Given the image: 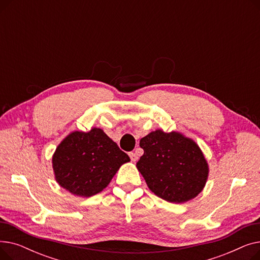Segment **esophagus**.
I'll return each mask as SVG.
<instances>
[{
  "instance_id": "1",
  "label": "esophagus",
  "mask_w": 260,
  "mask_h": 260,
  "mask_svg": "<svg viewBox=\"0 0 260 260\" xmlns=\"http://www.w3.org/2000/svg\"><path fill=\"white\" fill-rule=\"evenodd\" d=\"M129 155V158H131V160L133 161V162H136V161H137L138 160V156H137V154H136V153H129L128 154Z\"/></svg>"
}]
</instances>
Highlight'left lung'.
<instances>
[{"label":"left lung","instance_id":"8db88e82","mask_svg":"<svg viewBox=\"0 0 260 260\" xmlns=\"http://www.w3.org/2000/svg\"><path fill=\"white\" fill-rule=\"evenodd\" d=\"M144 154L137 169L152 192L173 203L197 197L207 184L210 168L199 145L180 132L156 129L140 140Z\"/></svg>","mask_w":260,"mask_h":260}]
</instances>
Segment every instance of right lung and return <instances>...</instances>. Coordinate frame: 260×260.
Instances as JSON below:
<instances>
[{"instance_id":"right-lung-1","label":"right lung","mask_w":260,"mask_h":260,"mask_svg":"<svg viewBox=\"0 0 260 260\" xmlns=\"http://www.w3.org/2000/svg\"><path fill=\"white\" fill-rule=\"evenodd\" d=\"M129 161V157L99 127L70 133L51 159L58 184L75 196L86 198L102 192L121 166Z\"/></svg>"}]
</instances>
